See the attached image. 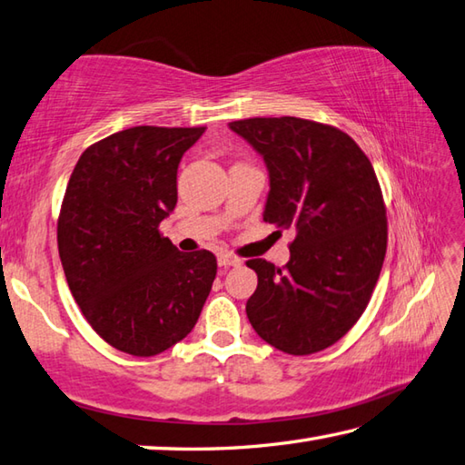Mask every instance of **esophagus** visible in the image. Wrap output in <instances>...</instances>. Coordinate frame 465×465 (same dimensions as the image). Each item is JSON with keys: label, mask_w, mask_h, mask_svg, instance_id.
<instances>
[{"label": "esophagus", "mask_w": 465, "mask_h": 465, "mask_svg": "<svg viewBox=\"0 0 465 465\" xmlns=\"http://www.w3.org/2000/svg\"><path fill=\"white\" fill-rule=\"evenodd\" d=\"M217 262H220L222 268L240 266V263H242V260L238 256H233V253H220V258H217Z\"/></svg>", "instance_id": "34e87169"}]
</instances>
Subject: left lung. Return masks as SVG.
I'll return each instance as SVG.
<instances>
[{
    "label": "left lung",
    "instance_id": "obj_1",
    "mask_svg": "<svg viewBox=\"0 0 465 465\" xmlns=\"http://www.w3.org/2000/svg\"><path fill=\"white\" fill-rule=\"evenodd\" d=\"M230 129L268 165L263 222L296 230L284 268L245 262L258 274L245 304L253 331L296 357L329 349L365 312L383 268L387 209L375 169L332 124L256 116Z\"/></svg>",
    "mask_w": 465,
    "mask_h": 465
}]
</instances>
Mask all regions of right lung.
<instances>
[{"label": "right lung", "instance_id": "1", "mask_svg": "<svg viewBox=\"0 0 465 465\" xmlns=\"http://www.w3.org/2000/svg\"><path fill=\"white\" fill-rule=\"evenodd\" d=\"M205 126H133L80 154L58 215L72 296L100 339L154 357L193 331L217 274L212 252L159 232L177 205L181 157Z\"/></svg>", "mask_w": 465, "mask_h": 465}]
</instances>
